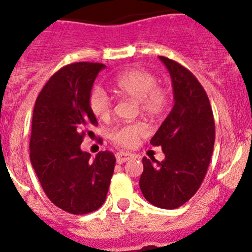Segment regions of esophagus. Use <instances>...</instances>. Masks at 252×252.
I'll return each mask as SVG.
<instances>
[{
    "label": "esophagus",
    "mask_w": 252,
    "mask_h": 252,
    "mask_svg": "<svg viewBox=\"0 0 252 252\" xmlns=\"http://www.w3.org/2000/svg\"><path fill=\"white\" fill-rule=\"evenodd\" d=\"M132 157H134L132 154L124 153V152H118V153H116V160H117L118 164H123V162L129 161Z\"/></svg>",
    "instance_id": "obj_1"
}]
</instances>
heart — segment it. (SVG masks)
<instances>
[{"mask_svg":"<svg viewBox=\"0 0 252 252\" xmlns=\"http://www.w3.org/2000/svg\"><path fill=\"white\" fill-rule=\"evenodd\" d=\"M116 92L139 104L140 111L149 117H159L167 109L168 92L158 86V80L151 71L141 68H131L118 74L113 80ZM88 106L98 120H107L111 115L112 101L101 87H94L88 95ZM147 132L146 126L141 122L120 124L111 129L109 136L116 146L132 148L141 137Z\"/></svg>","mask_w":252,"mask_h":252,"instance_id":"b5f03b06","label":"heart"}]
</instances>
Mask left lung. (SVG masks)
Masks as SVG:
<instances>
[{
    "label": "left lung",
    "mask_w": 252,
    "mask_h": 252,
    "mask_svg": "<svg viewBox=\"0 0 252 252\" xmlns=\"http://www.w3.org/2000/svg\"><path fill=\"white\" fill-rule=\"evenodd\" d=\"M159 59L170 73L175 105L151 140V145L161 146L165 159L143 158L140 189L153 206L175 209L202 184L214 148L215 124L208 95L195 75L176 61Z\"/></svg>",
    "instance_id": "obj_1"
}]
</instances>
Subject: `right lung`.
<instances>
[{"mask_svg": "<svg viewBox=\"0 0 252 252\" xmlns=\"http://www.w3.org/2000/svg\"><path fill=\"white\" fill-rule=\"evenodd\" d=\"M103 63L76 62L61 68L35 100L30 159L41 188L55 206L70 214L94 212L105 202L116 158L109 151L94 159L80 145L88 126L98 124L88 95Z\"/></svg>", "mask_w": 252, "mask_h": 252, "instance_id": "obj_1", "label": "right lung"}]
</instances>
